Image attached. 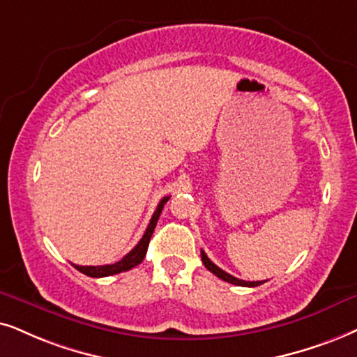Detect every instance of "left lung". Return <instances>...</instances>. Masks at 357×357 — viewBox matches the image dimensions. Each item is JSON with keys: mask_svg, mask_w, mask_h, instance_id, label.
Returning <instances> with one entry per match:
<instances>
[{"mask_svg": "<svg viewBox=\"0 0 357 357\" xmlns=\"http://www.w3.org/2000/svg\"><path fill=\"white\" fill-rule=\"evenodd\" d=\"M201 259H202V264L206 265V268L209 270V272L214 273L215 277H219L220 280H224V282L232 283V285H238V287H259V285H261V283H264V282H245V280L232 277L231 273L224 272V270L219 268L218 265L212 264V261L209 260V257L204 254V250H201Z\"/></svg>", "mask_w": 357, "mask_h": 357, "instance_id": "1", "label": "left lung"}]
</instances>
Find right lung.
<instances>
[{
  "mask_svg": "<svg viewBox=\"0 0 357 357\" xmlns=\"http://www.w3.org/2000/svg\"><path fill=\"white\" fill-rule=\"evenodd\" d=\"M169 201V196L163 197V199L160 201V204H158L155 214H153V218L150 220V224H148L146 227V232L143 234L142 241H139L137 245L133 247L132 252H128L123 259L115 261V264H110V265H97V267H82V265H74L75 268L79 270V272H82L84 275H87V277H93V278H100V277H110V275H115V273H120V272H126V270L137 267L138 264H142L143 259H145L146 255V250H148V243H150V238L153 236V231H155L156 227V222L158 219H160V214L161 211H163V207L166 202Z\"/></svg>",
  "mask_w": 357,
  "mask_h": 357,
  "instance_id": "1",
  "label": "right lung"
}]
</instances>
